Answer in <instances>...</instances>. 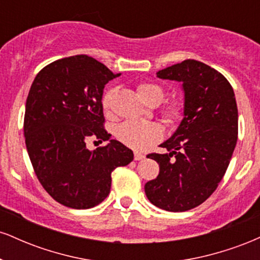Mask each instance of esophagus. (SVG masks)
<instances>
[{"label":"esophagus","instance_id":"esophagus-1","mask_svg":"<svg viewBox=\"0 0 260 260\" xmlns=\"http://www.w3.org/2000/svg\"><path fill=\"white\" fill-rule=\"evenodd\" d=\"M143 159H145V155L144 154L138 153V151H136V153H134V160L139 161V160H143Z\"/></svg>","mask_w":260,"mask_h":260}]
</instances>
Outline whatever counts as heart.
<instances>
[{"label": "heart", "mask_w": 260, "mask_h": 260, "mask_svg": "<svg viewBox=\"0 0 260 260\" xmlns=\"http://www.w3.org/2000/svg\"><path fill=\"white\" fill-rule=\"evenodd\" d=\"M140 99L150 106H157L162 103L165 91L160 85L153 83H143L137 88ZM115 90L110 89L103 98V106L110 110ZM162 116L169 123H175L182 117V106L180 103H171L164 109ZM116 138L127 147L142 150V149L154 144L162 137V128L154 122L143 121H126L117 126L115 131Z\"/></svg>", "instance_id": "heart-1"}]
</instances>
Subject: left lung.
I'll return each instance as SVG.
<instances>
[{
  "instance_id": "obj_1",
  "label": "left lung",
  "mask_w": 260,
  "mask_h": 260,
  "mask_svg": "<svg viewBox=\"0 0 260 260\" xmlns=\"http://www.w3.org/2000/svg\"><path fill=\"white\" fill-rule=\"evenodd\" d=\"M156 77L182 83L183 118L160 144L169 153L148 155L160 172L144 190L155 207L186 211L207 201L228 170L237 143V104L228 79L196 59L164 68Z\"/></svg>"
}]
</instances>
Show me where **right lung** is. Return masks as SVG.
<instances>
[{
  "label": "right lung",
  "instance_id": "right-lung-1",
  "mask_svg": "<svg viewBox=\"0 0 260 260\" xmlns=\"http://www.w3.org/2000/svg\"><path fill=\"white\" fill-rule=\"evenodd\" d=\"M121 76L86 55L52 62L30 86L25 104V145L39 181L59 204L89 209L109 196L111 172L133 151L104 129V88ZM90 136L109 141L89 151Z\"/></svg>",
  "mask_w": 260,
  "mask_h": 260
}]
</instances>
